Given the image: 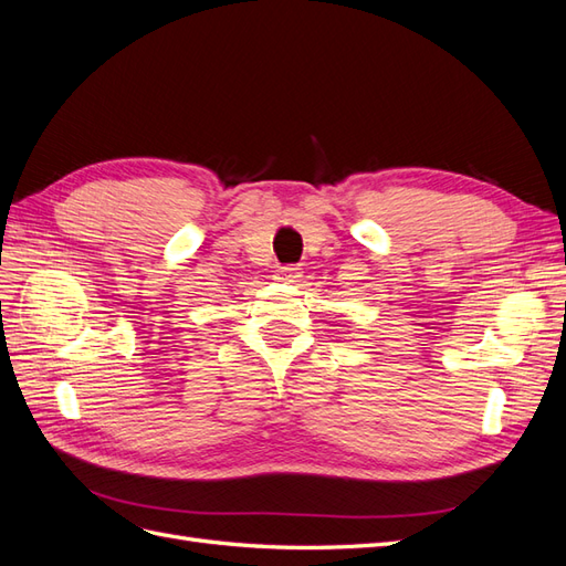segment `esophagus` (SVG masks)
Listing matches in <instances>:
<instances>
[{
    "mask_svg": "<svg viewBox=\"0 0 566 566\" xmlns=\"http://www.w3.org/2000/svg\"><path fill=\"white\" fill-rule=\"evenodd\" d=\"M300 276H302V269L295 266V264L279 266V271H276V279H279L281 283H295Z\"/></svg>",
    "mask_w": 566,
    "mask_h": 566,
    "instance_id": "esophagus-1",
    "label": "esophagus"
}]
</instances>
